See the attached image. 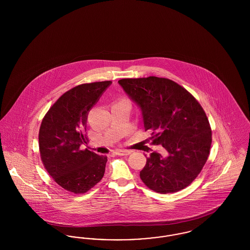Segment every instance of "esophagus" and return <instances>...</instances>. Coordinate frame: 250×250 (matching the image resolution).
<instances>
[{"label": "esophagus", "mask_w": 250, "mask_h": 250, "mask_svg": "<svg viewBox=\"0 0 250 250\" xmlns=\"http://www.w3.org/2000/svg\"><path fill=\"white\" fill-rule=\"evenodd\" d=\"M115 154L117 155H128L131 154V151L129 150H117L115 152Z\"/></svg>", "instance_id": "obj_1"}]
</instances>
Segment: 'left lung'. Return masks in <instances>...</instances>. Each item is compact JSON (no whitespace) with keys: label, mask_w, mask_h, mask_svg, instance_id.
Masks as SVG:
<instances>
[{"label":"left lung","mask_w":250,"mask_h":250,"mask_svg":"<svg viewBox=\"0 0 250 250\" xmlns=\"http://www.w3.org/2000/svg\"><path fill=\"white\" fill-rule=\"evenodd\" d=\"M120 85L141 107L150 140L164 153H151L140 176L157 193L182 190L197 178L210 154L212 130L201 104L184 87L158 77L122 79Z\"/></svg>","instance_id":"obj_1"}]
</instances>
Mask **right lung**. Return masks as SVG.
<instances>
[{
	"instance_id": "obj_1",
	"label": "right lung",
	"mask_w": 250,
	"mask_h": 250,
	"mask_svg": "<svg viewBox=\"0 0 250 250\" xmlns=\"http://www.w3.org/2000/svg\"><path fill=\"white\" fill-rule=\"evenodd\" d=\"M110 81L78 85L50 107L39 129V151L48 174L63 189L83 194L101 181L107 161L81 146L87 143L86 125L90 109Z\"/></svg>"
}]
</instances>
